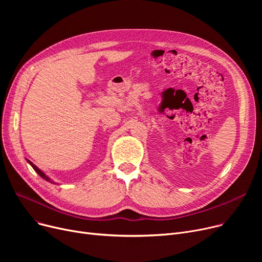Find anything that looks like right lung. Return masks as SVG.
Wrapping results in <instances>:
<instances>
[{"mask_svg":"<svg viewBox=\"0 0 262 262\" xmlns=\"http://www.w3.org/2000/svg\"><path fill=\"white\" fill-rule=\"evenodd\" d=\"M26 160H27V159H26ZM27 162H29V163L31 164V166L33 167V169H34V170H35V171H36V172H37V173H38V174H39V175H40L41 177H42V178H43V180H46L47 182H50V183H52V184H53V182H52V180H51V178H50V177H49L48 175H46V174H45V173H43L42 171H41L40 169H38V168H37V167L35 166V164H34V163L32 162V161H30V160H27Z\"/></svg>","mask_w":262,"mask_h":262,"instance_id":"obj_1","label":"right lung"}]
</instances>
